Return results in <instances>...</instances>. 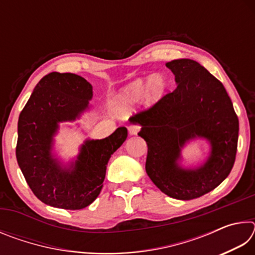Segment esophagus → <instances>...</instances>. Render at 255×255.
I'll return each mask as SVG.
<instances>
[{
	"label": "esophagus",
	"instance_id": "34e87169",
	"mask_svg": "<svg viewBox=\"0 0 255 255\" xmlns=\"http://www.w3.org/2000/svg\"><path fill=\"white\" fill-rule=\"evenodd\" d=\"M140 130V126H138V125H130V126L128 127V131L130 135H137V132Z\"/></svg>",
	"mask_w": 255,
	"mask_h": 255
}]
</instances>
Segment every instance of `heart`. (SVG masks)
<instances>
[{
  "label": "heart",
  "instance_id": "1",
  "mask_svg": "<svg viewBox=\"0 0 255 255\" xmlns=\"http://www.w3.org/2000/svg\"><path fill=\"white\" fill-rule=\"evenodd\" d=\"M165 88L166 82L161 74L149 76L146 83L144 80L138 79L128 84L124 90L119 99V108L122 110L127 109L139 100L141 96H144L148 101L156 100L165 91Z\"/></svg>",
  "mask_w": 255,
  "mask_h": 255
}]
</instances>
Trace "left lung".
I'll return each instance as SVG.
<instances>
[{"mask_svg":"<svg viewBox=\"0 0 255 255\" xmlns=\"http://www.w3.org/2000/svg\"><path fill=\"white\" fill-rule=\"evenodd\" d=\"M178 86L130 122L141 125L138 135L147 144L146 173L169 197L191 200L218 187L234 166L239 118L219 80L192 59L166 63ZM195 136L211 141L207 162L196 170L177 166L180 148Z\"/></svg>","mask_w":255,"mask_h":255,"instance_id":"obj_1","label":"left lung"}]
</instances>
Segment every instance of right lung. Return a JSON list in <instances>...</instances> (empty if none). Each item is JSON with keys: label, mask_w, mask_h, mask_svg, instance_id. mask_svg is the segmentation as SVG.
I'll use <instances>...</instances> for the list:
<instances>
[{"label": "right lung", "mask_w": 255, "mask_h": 255, "mask_svg": "<svg viewBox=\"0 0 255 255\" xmlns=\"http://www.w3.org/2000/svg\"><path fill=\"white\" fill-rule=\"evenodd\" d=\"M92 96V85L82 76L53 72L36 85L19 116L16 161L33 195L46 205L70 210L91 205L100 195L111 155L126 140V127L105 139L86 140L70 169L51 157L58 123L75 120Z\"/></svg>", "instance_id": "obj_1"}]
</instances>
